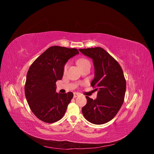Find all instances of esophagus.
<instances>
[{
  "label": "esophagus",
  "mask_w": 154,
  "mask_h": 154,
  "mask_svg": "<svg viewBox=\"0 0 154 154\" xmlns=\"http://www.w3.org/2000/svg\"><path fill=\"white\" fill-rule=\"evenodd\" d=\"M79 95H80V94H79V93L74 92V97H78Z\"/></svg>",
  "instance_id": "esophagus-1"
}]
</instances>
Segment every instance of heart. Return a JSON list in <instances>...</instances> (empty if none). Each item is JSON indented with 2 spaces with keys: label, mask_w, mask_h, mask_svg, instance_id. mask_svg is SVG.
Instances as JSON below:
<instances>
[{
  "label": "heart",
  "mask_w": 154,
  "mask_h": 154,
  "mask_svg": "<svg viewBox=\"0 0 154 154\" xmlns=\"http://www.w3.org/2000/svg\"><path fill=\"white\" fill-rule=\"evenodd\" d=\"M88 63H90V62H89V61H88V60L87 59H85V58H80V59L78 60V61H77L78 65V66H80L81 68H82V67L84 66L85 65H86V64ZM68 66H69L68 63L65 64V66H64V67H63V71H64V72H66V71H67V68H68Z\"/></svg>",
  "instance_id": "1"
}]
</instances>
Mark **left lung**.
<instances>
[{
    "mask_svg": "<svg viewBox=\"0 0 154 154\" xmlns=\"http://www.w3.org/2000/svg\"><path fill=\"white\" fill-rule=\"evenodd\" d=\"M79 51L93 60L95 76L91 85L98 91L96 100L86 96L87 104L82 109L83 115L93 124L106 123L115 117L123 103L126 80L122 68L103 48Z\"/></svg>",
    "mask_w": 154,
    "mask_h": 154,
    "instance_id": "1",
    "label": "left lung"
}]
</instances>
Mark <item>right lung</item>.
<instances>
[{
  "label": "right lung",
  "instance_id": "add662e5",
  "mask_svg": "<svg viewBox=\"0 0 154 154\" xmlns=\"http://www.w3.org/2000/svg\"><path fill=\"white\" fill-rule=\"evenodd\" d=\"M78 53L75 48L52 46L31 65L26 76L25 95L32 113L42 122L54 123L66 113L73 93L58 94L56 82L62 78L67 60Z\"/></svg>",
  "mask_w": 154,
  "mask_h": 154
}]
</instances>
